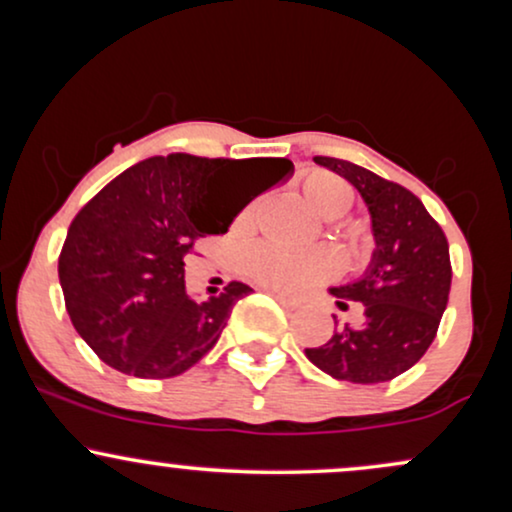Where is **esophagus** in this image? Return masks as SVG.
<instances>
[{
    "label": "esophagus",
    "mask_w": 512,
    "mask_h": 512,
    "mask_svg": "<svg viewBox=\"0 0 512 512\" xmlns=\"http://www.w3.org/2000/svg\"><path fill=\"white\" fill-rule=\"evenodd\" d=\"M267 293H272V296L276 298V301H279L281 305H286V308H298V303L293 301V298L284 296V293H279V291H272V289H267Z\"/></svg>",
    "instance_id": "esophagus-1"
}]
</instances>
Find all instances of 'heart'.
Segmentation results:
<instances>
[{
	"label": "heart",
	"mask_w": 512,
	"mask_h": 512,
	"mask_svg": "<svg viewBox=\"0 0 512 512\" xmlns=\"http://www.w3.org/2000/svg\"><path fill=\"white\" fill-rule=\"evenodd\" d=\"M303 197L308 207L322 219H339L354 202V190L344 178L327 173V170H315L303 180ZM255 204L245 207L240 214V223H248ZM243 267L248 276L260 281L272 289L298 293L308 286L320 284L337 272V260L332 252H291L274 245H255L245 252Z\"/></svg>",
	"instance_id": "heart-1"
}]
</instances>
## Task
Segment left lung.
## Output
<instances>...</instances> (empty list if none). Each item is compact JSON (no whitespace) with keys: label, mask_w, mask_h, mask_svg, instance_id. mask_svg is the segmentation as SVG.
<instances>
[{"label":"left lung","mask_w":512,"mask_h":512,"mask_svg":"<svg viewBox=\"0 0 512 512\" xmlns=\"http://www.w3.org/2000/svg\"><path fill=\"white\" fill-rule=\"evenodd\" d=\"M315 163L356 187L368 207L375 250L361 279L330 289L339 310L356 305L361 320L346 322L305 356L337 380L387 383L436 339L452 281L448 238L407 187L339 158L315 156Z\"/></svg>","instance_id":"8db88e82"}]
</instances>
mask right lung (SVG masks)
<instances>
[{"label": "right lung", "instance_id": "1", "mask_svg": "<svg viewBox=\"0 0 512 512\" xmlns=\"http://www.w3.org/2000/svg\"><path fill=\"white\" fill-rule=\"evenodd\" d=\"M291 173L286 158L170 154L117 175L74 216L57 264L79 337L134 378H175L195 366L252 289L231 281L221 296L192 298L182 257Z\"/></svg>", "mask_w": 512, "mask_h": 512}]
</instances>
